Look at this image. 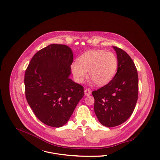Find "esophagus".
Segmentation results:
<instances>
[{"label":"esophagus","instance_id":"obj_1","mask_svg":"<svg viewBox=\"0 0 160 160\" xmlns=\"http://www.w3.org/2000/svg\"><path fill=\"white\" fill-rule=\"evenodd\" d=\"M91 91L90 89H85V91H84V93H85V95H86V96L90 95L91 94Z\"/></svg>","mask_w":160,"mask_h":160}]
</instances>
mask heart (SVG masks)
I'll use <instances>...</instances> for the list:
<instances>
[{
    "instance_id": "b5f03b06",
    "label": "heart",
    "mask_w": 160,
    "mask_h": 160,
    "mask_svg": "<svg viewBox=\"0 0 160 160\" xmlns=\"http://www.w3.org/2000/svg\"><path fill=\"white\" fill-rule=\"evenodd\" d=\"M118 65L116 56L105 50H90L82 54L71 69L76 81L82 82L89 71V77L98 86L109 83L114 78Z\"/></svg>"
}]
</instances>
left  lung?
<instances>
[{"instance_id":"1","label":"left lung","mask_w":160,"mask_h":160,"mask_svg":"<svg viewBox=\"0 0 160 160\" xmlns=\"http://www.w3.org/2000/svg\"><path fill=\"white\" fill-rule=\"evenodd\" d=\"M118 65L113 79L103 87L92 92L94 112L100 122L112 128L124 122L132 114L138 98L137 70L130 56L113 46Z\"/></svg>"}]
</instances>
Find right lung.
<instances>
[{
	"mask_svg": "<svg viewBox=\"0 0 160 160\" xmlns=\"http://www.w3.org/2000/svg\"><path fill=\"white\" fill-rule=\"evenodd\" d=\"M73 54L68 46L50 44L38 51L25 71L27 102L47 126L65 125L84 96V88L70 76Z\"/></svg>",
	"mask_w": 160,
	"mask_h": 160,
	"instance_id": "right-lung-1",
	"label": "right lung"
}]
</instances>
